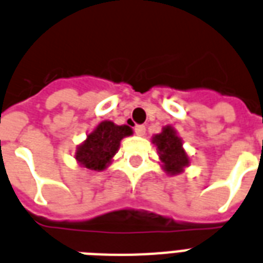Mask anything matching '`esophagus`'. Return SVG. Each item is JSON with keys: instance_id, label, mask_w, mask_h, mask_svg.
Listing matches in <instances>:
<instances>
[{"instance_id": "esophagus-1", "label": "esophagus", "mask_w": 263, "mask_h": 263, "mask_svg": "<svg viewBox=\"0 0 263 263\" xmlns=\"http://www.w3.org/2000/svg\"><path fill=\"white\" fill-rule=\"evenodd\" d=\"M135 132H136V135L143 136L144 134H146V127H144V125H136Z\"/></svg>"}]
</instances>
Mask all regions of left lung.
<instances>
[{"mask_svg": "<svg viewBox=\"0 0 263 263\" xmlns=\"http://www.w3.org/2000/svg\"><path fill=\"white\" fill-rule=\"evenodd\" d=\"M153 143L157 146V153L162 162V168L167 174H181L189 166V157L182 147V139L177 135L172 125L162 128L161 134L153 136Z\"/></svg>", "mask_w": 263, "mask_h": 263, "instance_id": "obj_1", "label": "left lung"}]
</instances>
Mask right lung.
Here are the masks:
<instances>
[{"label": "right lung", "instance_id": "add662e5", "mask_svg": "<svg viewBox=\"0 0 263 263\" xmlns=\"http://www.w3.org/2000/svg\"><path fill=\"white\" fill-rule=\"evenodd\" d=\"M132 135L128 125H116L113 121H101L86 136V140L77 147L76 159L80 166L91 172H101L120 147L121 139Z\"/></svg>", "mask_w": 263, "mask_h": 263}]
</instances>
